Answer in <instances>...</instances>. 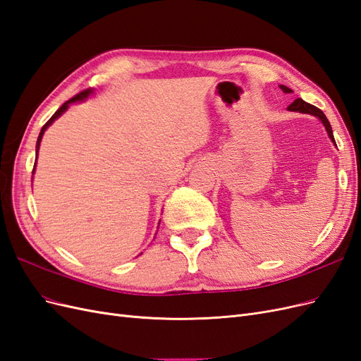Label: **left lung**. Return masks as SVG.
I'll list each match as a JSON object with an SVG mask.
<instances>
[{"label": "left lung", "mask_w": 361, "mask_h": 361, "mask_svg": "<svg viewBox=\"0 0 361 361\" xmlns=\"http://www.w3.org/2000/svg\"><path fill=\"white\" fill-rule=\"evenodd\" d=\"M280 89H281L283 92H285V93H292V90L289 89V87H286V85H280ZM288 110H289V111L304 113V114H312V116H316L318 118H321V122L324 123V126H325V129H326V133H329V137L331 138V141L336 145L331 125H330V122H329V118L325 117V114L319 110V108H316L314 105H310V104H307V102H304V101L301 99V97H298V99H295V101L288 106Z\"/></svg>", "instance_id": "obj_1"}]
</instances>
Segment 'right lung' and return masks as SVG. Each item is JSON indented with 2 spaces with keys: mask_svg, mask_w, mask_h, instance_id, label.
<instances>
[{
  "mask_svg": "<svg viewBox=\"0 0 361 361\" xmlns=\"http://www.w3.org/2000/svg\"><path fill=\"white\" fill-rule=\"evenodd\" d=\"M93 93V90L92 89H87V90H84V92H81V93H78V94H76V96H73L72 97V99H69L68 102H64L60 108H59V110L56 111V113H54V116L48 120V122L45 123V125H43V128L40 129V134H39V137H37V143H36V154H37V152H39V147H40V141H42V137H43V134H45V130L48 129V126L54 122V120H56L57 117H60L64 111H66L68 110V108H69V105L71 104H73V102H76V101H84V99H87V97H89L90 94ZM37 159V158H36ZM32 173H35V169H32Z\"/></svg>",
  "mask_w": 361,
  "mask_h": 361,
  "instance_id": "right-lung-1",
  "label": "right lung"
}]
</instances>
